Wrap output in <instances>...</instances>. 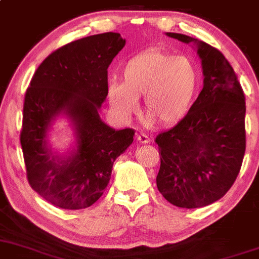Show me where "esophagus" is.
Wrapping results in <instances>:
<instances>
[{
  "mask_svg": "<svg viewBox=\"0 0 259 259\" xmlns=\"http://www.w3.org/2000/svg\"><path fill=\"white\" fill-rule=\"evenodd\" d=\"M137 141L140 143H148L149 142V137L147 135H145V133H140V135H137Z\"/></svg>",
  "mask_w": 259,
  "mask_h": 259,
  "instance_id": "esophagus-1",
  "label": "esophagus"
}]
</instances>
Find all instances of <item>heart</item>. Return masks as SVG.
I'll return each instance as SVG.
<instances>
[{
	"label": "heart",
	"mask_w": 259,
	"mask_h": 259,
	"mask_svg": "<svg viewBox=\"0 0 259 259\" xmlns=\"http://www.w3.org/2000/svg\"><path fill=\"white\" fill-rule=\"evenodd\" d=\"M122 73L123 82L108 83L113 111L128 118L143 96V112L149 121L161 124H175L187 116L201 82V72L191 57L157 49L133 56L124 63Z\"/></svg>",
	"instance_id": "heart-1"
}]
</instances>
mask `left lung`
I'll list each match as a JSON object with an SVG mask.
<instances>
[{
    "instance_id": "obj_1",
    "label": "left lung",
    "mask_w": 259,
    "mask_h": 259,
    "mask_svg": "<svg viewBox=\"0 0 259 259\" xmlns=\"http://www.w3.org/2000/svg\"><path fill=\"white\" fill-rule=\"evenodd\" d=\"M166 34L197 47L204 78L187 116L156 137L161 156L157 188L173 206L201 208L222 198L241 169L246 98L217 49L186 34Z\"/></svg>"
}]
</instances>
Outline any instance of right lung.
<instances>
[{
  "instance_id": "right-lung-1",
  "label": "right lung",
  "mask_w": 259,
  "mask_h": 259,
  "mask_svg": "<svg viewBox=\"0 0 259 259\" xmlns=\"http://www.w3.org/2000/svg\"><path fill=\"white\" fill-rule=\"evenodd\" d=\"M124 45L116 32L70 42L38 66L26 91L21 146L27 180L53 206H92L110 182L113 162L133 142L135 131L111 128L98 113L108 95L107 68ZM58 115L75 131L68 156L52 152L47 140Z\"/></svg>"
}]
</instances>
